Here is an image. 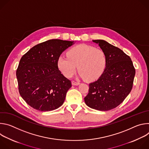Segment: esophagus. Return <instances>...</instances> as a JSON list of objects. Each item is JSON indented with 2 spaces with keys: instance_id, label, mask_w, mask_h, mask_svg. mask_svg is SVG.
<instances>
[{
  "instance_id": "34e87169",
  "label": "esophagus",
  "mask_w": 149,
  "mask_h": 149,
  "mask_svg": "<svg viewBox=\"0 0 149 149\" xmlns=\"http://www.w3.org/2000/svg\"><path fill=\"white\" fill-rule=\"evenodd\" d=\"M72 84L73 85V86H78V85L79 84V82H76L75 81H72Z\"/></svg>"
}]
</instances>
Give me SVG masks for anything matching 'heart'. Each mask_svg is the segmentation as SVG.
I'll return each instance as SVG.
<instances>
[{
	"label": "heart",
	"instance_id": "b5f03b06",
	"mask_svg": "<svg viewBox=\"0 0 149 149\" xmlns=\"http://www.w3.org/2000/svg\"><path fill=\"white\" fill-rule=\"evenodd\" d=\"M67 54L60 56L57 61L58 69L67 77H72L78 67L81 77L87 81H95L101 76L107 65L104 51L91 45L75 46Z\"/></svg>",
	"mask_w": 149,
	"mask_h": 149
}]
</instances>
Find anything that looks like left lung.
<instances>
[{"label":"left lung","instance_id":"8db88e82","mask_svg":"<svg viewBox=\"0 0 149 149\" xmlns=\"http://www.w3.org/2000/svg\"><path fill=\"white\" fill-rule=\"evenodd\" d=\"M107 58L105 69L98 80L89 84L84 98L91 109L108 111L119 105L130 93L136 73L130 57L104 40H94Z\"/></svg>","mask_w":149,"mask_h":149}]
</instances>
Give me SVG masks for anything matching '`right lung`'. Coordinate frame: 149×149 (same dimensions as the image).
<instances>
[{
    "label": "right lung",
    "instance_id": "right-lung-1",
    "mask_svg": "<svg viewBox=\"0 0 149 149\" xmlns=\"http://www.w3.org/2000/svg\"><path fill=\"white\" fill-rule=\"evenodd\" d=\"M72 41L51 39L42 42L21 58L16 70L19 92L31 107L40 111L59 108L71 82L57 65L58 59Z\"/></svg>",
    "mask_w": 149,
    "mask_h": 149
}]
</instances>
